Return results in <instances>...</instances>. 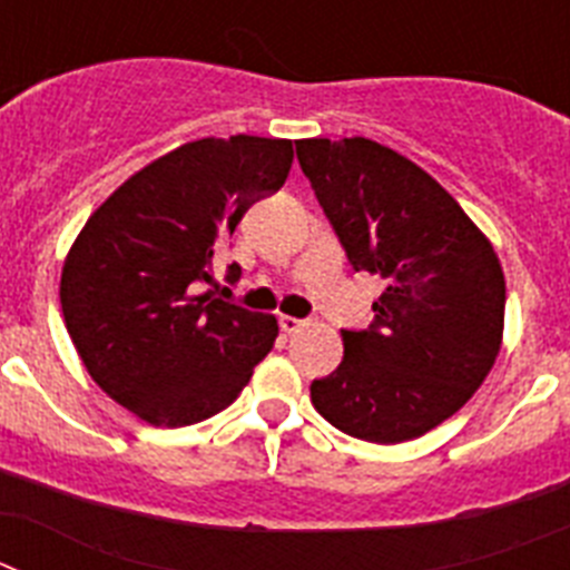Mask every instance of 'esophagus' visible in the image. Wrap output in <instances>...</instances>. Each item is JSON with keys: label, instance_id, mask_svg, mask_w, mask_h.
<instances>
[{"label": "esophagus", "instance_id": "34e87169", "mask_svg": "<svg viewBox=\"0 0 570 570\" xmlns=\"http://www.w3.org/2000/svg\"><path fill=\"white\" fill-rule=\"evenodd\" d=\"M279 328L291 336V334H299V331L308 328V322L296 320V316H279Z\"/></svg>", "mask_w": 570, "mask_h": 570}]
</instances>
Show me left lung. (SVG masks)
I'll return each instance as SVG.
<instances>
[{
  "instance_id": "1",
  "label": "left lung",
  "mask_w": 570,
  "mask_h": 570,
  "mask_svg": "<svg viewBox=\"0 0 570 570\" xmlns=\"http://www.w3.org/2000/svg\"><path fill=\"white\" fill-rule=\"evenodd\" d=\"M296 159L351 265L385 279L374 325L342 331L345 356L314 380L311 402L356 440H416L454 416L500 356V256L434 176L374 139H296Z\"/></svg>"
}]
</instances>
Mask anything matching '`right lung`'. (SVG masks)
Instances as JSON below:
<instances>
[{"mask_svg":"<svg viewBox=\"0 0 570 570\" xmlns=\"http://www.w3.org/2000/svg\"><path fill=\"white\" fill-rule=\"evenodd\" d=\"M294 163L291 139L205 136L159 156L99 205L59 282L65 328L90 380L156 428L219 414L279 325L214 291V254ZM230 279L239 265L228 268Z\"/></svg>","mask_w":570,"mask_h":570,"instance_id":"right-lung-1","label":"right lung"}]
</instances>
